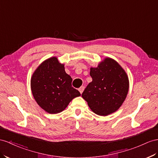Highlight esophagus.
<instances>
[{"instance_id": "34e87169", "label": "esophagus", "mask_w": 158, "mask_h": 158, "mask_svg": "<svg viewBox=\"0 0 158 158\" xmlns=\"http://www.w3.org/2000/svg\"><path fill=\"white\" fill-rule=\"evenodd\" d=\"M84 89H85V87H84V86H81V87L79 89V92L81 93V94L83 92Z\"/></svg>"}]
</instances>
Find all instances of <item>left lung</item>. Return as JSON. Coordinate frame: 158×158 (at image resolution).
<instances>
[{"instance_id":"8db88e82","label":"left lung","mask_w":158,"mask_h":158,"mask_svg":"<svg viewBox=\"0 0 158 158\" xmlns=\"http://www.w3.org/2000/svg\"><path fill=\"white\" fill-rule=\"evenodd\" d=\"M90 70L92 81L85 89L82 98L96 114L106 116L116 111L128 93L126 73L111 58L105 59L98 67Z\"/></svg>"}]
</instances>
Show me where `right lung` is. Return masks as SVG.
<instances>
[{
  "label": "right lung",
  "mask_w": 158,
  "mask_h": 158,
  "mask_svg": "<svg viewBox=\"0 0 158 158\" xmlns=\"http://www.w3.org/2000/svg\"><path fill=\"white\" fill-rule=\"evenodd\" d=\"M72 78L56 57L44 60L34 72L31 81L32 94L39 106L48 114L65 109L71 101L81 95L72 87Z\"/></svg>",
  "instance_id": "add662e5"
}]
</instances>
